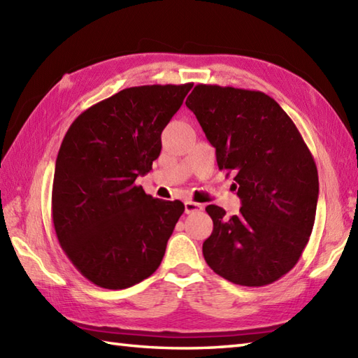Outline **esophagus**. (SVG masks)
Wrapping results in <instances>:
<instances>
[{
    "mask_svg": "<svg viewBox=\"0 0 358 358\" xmlns=\"http://www.w3.org/2000/svg\"><path fill=\"white\" fill-rule=\"evenodd\" d=\"M200 210H203V204L195 203L192 200L185 201V212H186V214H195V212H200Z\"/></svg>",
    "mask_w": 358,
    "mask_h": 358,
    "instance_id": "obj_1",
    "label": "esophagus"
}]
</instances>
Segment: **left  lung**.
<instances>
[{
	"mask_svg": "<svg viewBox=\"0 0 358 358\" xmlns=\"http://www.w3.org/2000/svg\"><path fill=\"white\" fill-rule=\"evenodd\" d=\"M186 106L215 148L220 169L234 172L241 200L232 217L206 208L214 231L203 243L204 260L235 285H271L294 268L313 232V154L280 104L258 90L199 85Z\"/></svg>",
	"mask_w": 358,
	"mask_h": 358,
	"instance_id": "obj_1",
	"label": "left lung"
}]
</instances>
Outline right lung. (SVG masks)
<instances>
[{
	"instance_id": "1",
	"label": "right lung",
	"mask_w": 358,
	"mask_h": 358,
	"mask_svg": "<svg viewBox=\"0 0 358 358\" xmlns=\"http://www.w3.org/2000/svg\"><path fill=\"white\" fill-rule=\"evenodd\" d=\"M192 89L154 85L120 90L71 124L59 148L52 220L66 255L106 289H126L154 273L185 204L135 185L162 152V132Z\"/></svg>"
}]
</instances>
